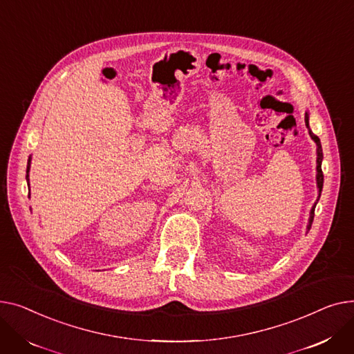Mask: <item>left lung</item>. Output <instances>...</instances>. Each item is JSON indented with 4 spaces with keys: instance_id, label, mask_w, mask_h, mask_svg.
I'll use <instances>...</instances> for the list:
<instances>
[{
    "instance_id": "1",
    "label": "left lung",
    "mask_w": 354,
    "mask_h": 354,
    "mask_svg": "<svg viewBox=\"0 0 354 354\" xmlns=\"http://www.w3.org/2000/svg\"><path fill=\"white\" fill-rule=\"evenodd\" d=\"M308 117H310V114H308V111H306V115H304L306 127H307V130H308V134H310L311 140H313V141L316 142V145H317V150H316V154H317V160H316V162H317V165H316V171H317V174H316V183H317V189H319V196H317L316 203L313 204V207H311V210H310V217H308V224H307V232H308L310 228H311V224H313V218H315V209H316V204H317V201H319V198H320V196H322V190H323V180H324V177H323V171H322V161H323L322 142H320V138H319L317 136H315V134H313V131L310 130V126H308Z\"/></svg>"
}]
</instances>
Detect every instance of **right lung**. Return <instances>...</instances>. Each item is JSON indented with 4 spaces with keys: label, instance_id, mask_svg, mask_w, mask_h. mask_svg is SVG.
<instances>
[{
    "label": "right lung",
    "instance_id": "obj_1",
    "mask_svg": "<svg viewBox=\"0 0 354 354\" xmlns=\"http://www.w3.org/2000/svg\"><path fill=\"white\" fill-rule=\"evenodd\" d=\"M30 167H31V156H30V158H28V164H27V176H26V180H27V183H28V185H30Z\"/></svg>",
    "mask_w": 354,
    "mask_h": 354
}]
</instances>
